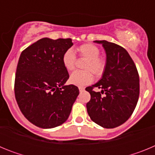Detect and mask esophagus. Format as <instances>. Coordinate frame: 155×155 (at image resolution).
<instances>
[{"instance_id": "obj_1", "label": "esophagus", "mask_w": 155, "mask_h": 155, "mask_svg": "<svg viewBox=\"0 0 155 155\" xmlns=\"http://www.w3.org/2000/svg\"><path fill=\"white\" fill-rule=\"evenodd\" d=\"M78 89L80 91H83L84 90V87H78Z\"/></svg>"}]
</instances>
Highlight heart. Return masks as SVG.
Masks as SVG:
<instances>
[{
  "label": "heart",
  "mask_w": 155,
  "mask_h": 155,
  "mask_svg": "<svg viewBox=\"0 0 155 155\" xmlns=\"http://www.w3.org/2000/svg\"><path fill=\"white\" fill-rule=\"evenodd\" d=\"M79 56L87 59L84 65V71H76L70 76V82L75 85L82 86L90 84L93 81V74L99 77L105 71L106 60L100 56V49L92 43H84L77 48ZM62 63L65 69L68 71H73L76 64V57L71 49L64 52Z\"/></svg>",
  "instance_id": "1"
}]
</instances>
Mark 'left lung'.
<instances>
[{
    "mask_svg": "<svg viewBox=\"0 0 155 155\" xmlns=\"http://www.w3.org/2000/svg\"><path fill=\"white\" fill-rule=\"evenodd\" d=\"M94 42L102 43L105 49L106 66L102 79L85 88L91 94L87 111L95 124L104 128H115L124 124L134 113L140 94L139 74L124 47L106 40ZM94 87L102 91L94 92Z\"/></svg>",
    "mask_w": 155,
    "mask_h": 155,
    "instance_id": "8db88e82",
    "label": "left lung"
}]
</instances>
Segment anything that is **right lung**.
Listing matches in <instances>:
<instances>
[{
  "label": "right lung",
  "mask_w": 155,
  "mask_h": 155,
  "mask_svg": "<svg viewBox=\"0 0 155 155\" xmlns=\"http://www.w3.org/2000/svg\"><path fill=\"white\" fill-rule=\"evenodd\" d=\"M71 39L42 38L25 49L18 63L15 95L18 107L30 123L41 128L64 124L79 94L74 84L64 85L69 74L63 65Z\"/></svg>",
  "instance_id": "add662e5"
}]
</instances>
